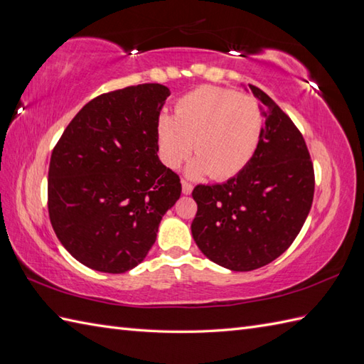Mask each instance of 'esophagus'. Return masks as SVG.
<instances>
[{
	"label": "esophagus",
	"mask_w": 364,
	"mask_h": 364,
	"mask_svg": "<svg viewBox=\"0 0 364 364\" xmlns=\"http://www.w3.org/2000/svg\"><path fill=\"white\" fill-rule=\"evenodd\" d=\"M181 186H183V194H184V196L192 194V189H194V186H192L191 183H188L186 180H183V181H181Z\"/></svg>",
	"instance_id": "esophagus-1"
}]
</instances>
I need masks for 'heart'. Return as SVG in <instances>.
Here are the masks:
<instances>
[{"mask_svg":"<svg viewBox=\"0 0 364 364\" xmlns=\"http://www.w3.org/2000/svg\"><path fill=\"white\" fill-rule=\"evenodd\" d=\"M264 129V117L252 98L236 92L203 86L178 100L175 115L161 114L156 137L162 161L176 168L192 151L191 176L210 173L227 180L249 164Z\"/></svg>","mask_w":364,"mask_h":364,"instance_id":"b5f03b06","label":"heart"}]
</instances>
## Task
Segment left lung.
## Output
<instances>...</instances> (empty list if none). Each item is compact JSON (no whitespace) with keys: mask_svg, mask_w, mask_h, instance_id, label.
I'll return each mask as SVG.
<instances>
[{"mask_svg":"<svg viewBox=\"0 0 364 364\" xmlns=\"http://www.w3.org/2000/svg\"><path fill=\"white\" fill-rule=\"evenodd\" d=\"M266 119L252 161L227 183L192 191V236L206 258L235 272L269 264L304 227L314 170L304 136L267 94L249 84Z\"/></svg>","mask_w":364,"mask_h":364,"instance_id":"left-lung-1","label":"left lung"}]
</instances>
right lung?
I'll return each mask as SVG.
<instances>
[{
    "label": "right lung",
    "instance_id": "obj_1",
    "mask_svg": "<svg viewBox=\"0 0 364 364\" xmlns=\"http://www.w3.org/2000/svg\"><path fill=\"white\" fill-rule=\"evenodd\" d=\"M170 95L139 84L92 100L54 146L48 213L54 233L81 264L123 274L141 264L162 215L181 196L158 158L156 123Z\"/></svg>",
    "mask_w": 364,
    "mask_h": 364
}]
</instances>
